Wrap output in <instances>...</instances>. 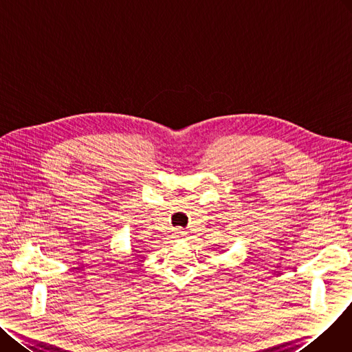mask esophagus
<instances>
[{
  "mask_svg": "<svg viewBox=\"0 0 352 352\" xmlns=\"http://www.w3.org/2000/svg\"><path fill=\"white\" fill-rule=\"evenodd\" d=\"M175 233H176L177 237H184V236H186V232H184L183 229H177Z\"/></svg>",
  "mask_w": 352,
  "mask_h": 352,
  "instance_id": "34e87169",
  "label": "esophagus"
}]
</instances>
